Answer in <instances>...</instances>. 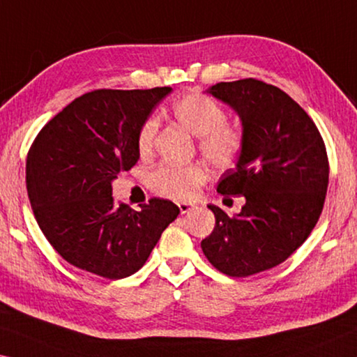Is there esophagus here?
Returning a JSON list of instances; mask_svg holds the SVG:
<instances>
[{"label": "esophagus", "instance_id": "esophagus-1", "mask_svg": "<svg viewBox=\"0 0 357 357\" xmlns=\"http://www.w3.org/2000/svg\"><path fill=\"white\" fill-rule=\"evenodd\" d=\"M178 208H179V213L181 214H185V213H189L190 209H194L195 205H192V203H185V202H179L178 203Z\"/></svg>", "mask_w": 357, "mask_h": 357}]
</instances>
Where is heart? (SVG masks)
Here are the masks:
<instances>
[{"label": "heart", "instance_id": "heart-1", "mask_svg": "<svg viewBox=\"0 0 357 357\" xmlns=\"http://www.w3.org/2000/svg\"><path fill=\"white\" fill-rule=\"evenodd\" d=\"M173 116L190 133L199 137V149L213 165L225 167L235 160L241 148V133L230 126L222 106L202 93H185L172 106ZM157 119L151 117L139 128L138 151L149 154L157 133ZM206 172L199 165H162L151 173L149 184L155 194L189 202L199 194Z\"/></svg>", "mask_w": 357, "mask_h": 357}]
</instances>
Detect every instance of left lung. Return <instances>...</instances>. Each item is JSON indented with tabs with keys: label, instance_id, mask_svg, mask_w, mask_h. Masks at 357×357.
Here are the masks:
<instances>
[{
	"label": "left lung",
	"instance_id": "left-lung-1",
	"mask_svg": "<svg viewBox=\"0 0 357 357\" xmlns=\"http://www.w3.org/2000/svg\"><path fill=\"white\" fill-rule=\"evenodd\" d=\"M206 93L241 121L238 160L218 192L246 203L231 218L208 205L216 225L202 250L219 271L241 278L284 262L308 238L324 206L329 162L314 122L281 89L250 77Z\"/></svg>",
	"mask_w": 357,
	"mask_h": 357
}]
</instances>
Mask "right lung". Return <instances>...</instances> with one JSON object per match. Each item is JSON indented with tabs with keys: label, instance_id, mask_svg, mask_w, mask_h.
Instances as JSON below:
<instances>
[{
	"label": "right lung",
	"instance_id": "1",
	"mask_svg": "<svg viewBox=\"0 0 357 357\" xmlns=\"http://www.w3.org/2000/svg\"><path fill=\"white\" fill-rule=\"evenodd\" d=\"M172 92L95 90L47 122L26 158V190L39 229L66 262L109 280L143 267L178 218L169 200L135 211L112 199V181L139 158L138 133Z\"/></svg>",
	"mask_w": 357,
	"mask_h": 357
}]
</instances>
